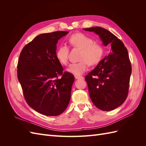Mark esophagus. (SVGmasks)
<instances>
[{
	"instance_id": "esophagus-1",
	"label": "esophagus",
	"mask_w": 146,
	"mask_h": 146,
	"mask_svg": "<svg viewBox=\"0 0 146 146\" xmlns=\"http://www.w3.org/2000/svg\"><path fill=\"white\" fill-rule=\"evenodd\" d=\"M75 78H76V79H77V80H78V79H83V77L82 76H76L75 77Z\"/></svg>"
}]
</instances>
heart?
I'll list each match as a JSON object with an SVG mask.
<instances>
[{
  "instance_id": "heart-1",
  "label": "heart",
  "mask_w": 146,
  "mask_h": 146,
  "mask_svg": "<svg viewBox=\"0 0 146 146\" xmlns=\"http://www.w3.org/2000/svg\"><path fill=\"white\" fill-rule=\"evenodd\" d=\"M69 41L72 46L82 50L80 58L82 61L70 64L67 69L68 72L80 76L87 70L88 64L95 65L101 60L104 53L102 47L100 44L94 42L93 39L87 35L81 33L73 34L69 37ZM68 47L61 44L57 48L55 56L60 63L66 65L68 63Z\"/></svg>"
}]
</instances>
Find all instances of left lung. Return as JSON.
Here are the masks:
<instances>
[{
  "label": "left lung",
  "mask_w": 146,
  "mask_h": 146,
  "mask_svg": "<svg viewBox=\"0 0 146 146\" xmlns=\"http://www.w3.org/2000/svg\"><path fill=\"white\" fill-rule=\"evenodd\" d=\"M99 36L109 54L85 77L92 103L103 111H111L121 106L129 92L131 66L123 43L108 30L100 27L83 29Z\"/></svg>",
  "instance_id": "8db88e82"
}]
</instances>
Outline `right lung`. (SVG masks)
Segmentation results:
<instances>
[{
	"label": "right lung",
	"mask_w": 146,
	"mask_h": 146,
	"mask_svg": "<svg viewBox=\"0 0 146 146\" xmlns=\"http://www.w3.org/2000/svg\"><path fill=\"white\" fill-rule=\"evenodd\" d=\"M68 32L39 35L24 46L19 55L17 78L25 99L31 108L46 116L63 113L70 99L74 77L63 72L55 56L58 41Z\"/></svg>",
	"instance_id": "1"
}]
</instances>
